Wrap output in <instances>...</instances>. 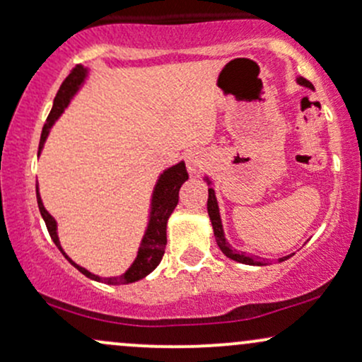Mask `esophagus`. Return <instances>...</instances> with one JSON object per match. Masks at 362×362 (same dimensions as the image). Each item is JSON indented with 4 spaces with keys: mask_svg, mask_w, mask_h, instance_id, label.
Returning <instances> with one entry per match:
<instances>
[{
    "mask_svg": "<svg viewBox=\"0 0 362 362\" xmlns=\"http://www.w3.org/2000/svg\"><path fill=\"white\" fill-rule=\"evenodd\" d=\"M185 163H187V170H189V173L195 175V173H199L202 168H204L206 158L199 151H190V153H187Z\"/></svg>",
    "mask_w": 362,
    "mask_h": 362,
    "instance_id": "34e87169",
    "label": "esophagus"
}]
</instances>
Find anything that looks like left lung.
<instances>
[{"mask_svg": "<svg viewBox=\"0 0 362 362\" xmlns=\"http://www.w3.org/2000/svg\"><path fill=\"white\" fill-rule=\"evenodd\" d=\"M296 81L300 83V85L306 86V88H313V85L306 80V78H296ZM207 184H211L209 178H206ZM207 213H209V218H211V223H213V230H214V236H216V243H218V247L221 248V252L224 255L228 257V259L231 260H236V262H242V264H247V265H265L264 262H262L259 257H250V255H245V253H240L236 250H231L230 243L226 242V238H224V231H223V224H221V216H219V207H218V201H216V195H214V190L209 189V197H207ZM291 255L288 257H282L279 259L281 262L289 259Z\"/></svg>", "mask_w": 362, "mask_h": 362, "instance_id": "1", "label": "left lung"}]
</instances>
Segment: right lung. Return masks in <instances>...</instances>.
Segmentation results:
<instances>
[{
  "instance_id": "add662e5",
  "label": "right lung",
  "mask_w": 362,
  "mask_h": 362,
  "mask_svg": "<svg viewBox=\"0 0 362 362\" xmlns=\"http://www.w3.org/2000/svg\"><path fill=\"white\" fill-rule=\"evenodd\" d=\"M86 73H88V69L83 68V66H76V68H73V71L68 74V78L62 81L61 88L57 90L56 98H54L51 114H49V117L45 120L42 127V134H40V143H39V153L40 149L44 148L45 139H47L49 129L52 127V124L56 122V119L59 117L62 112H64L66 107H68V103L73 98V95L80 90L81 83L85 81L86 78ZM187 178H189V173H187L184 161H180V163L167 168L163 173H161L160 178H158L155 190H153L149 223L146 228V233L143 236V242L139 245L138 257H136V260L132 262L131 267L117 277H98L95 276V274L86 271V269L80 267L78 264H74V262L69 259L64 252H62L59 238H57L56 219L45 211L42 199H40L39 195V187H37V204H39V211L40 214H42L45 226H47V231L49 235H51L52 242L56 243V247L64 253L66 259L71 262L78 271L85 274V276L90 277V279L105 282V284H112V286L129 284V282H136L143 279V277H146L149 272L155 271L158 264H160L161 259H163L165 247H167V221L170 214L173 213V209H175L178 204V190H180L182 184H184Z\"/></svg>"
}]
</instances>
